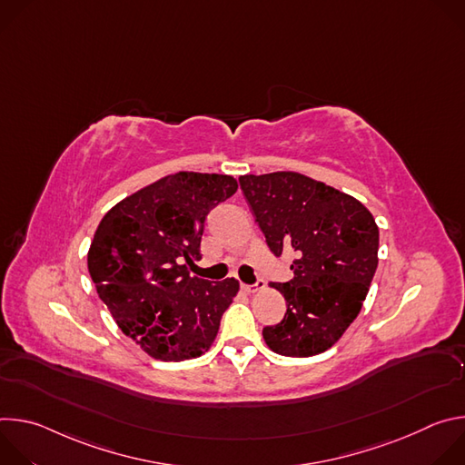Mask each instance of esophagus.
<instances>
[{"mask_svg":"<svg viewBox=\"0 0 465 465\" xmlns=\"http://www.w3.org/2000/svg\"><path fill=\"white\" fill-rule=\"evenodd\" d=\"M241 289L244 291V292H248V294H253V292H259V291H262L264 289V282L262 280H259L257 283H253V285H241Z\"/></svg>","mask_w":465,"mask_h":465,"instance_id":"obj_1","label":"esophagus"}]
</instances>
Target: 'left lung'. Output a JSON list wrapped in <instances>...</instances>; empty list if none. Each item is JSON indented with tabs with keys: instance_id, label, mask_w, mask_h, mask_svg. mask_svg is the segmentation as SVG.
I'll return each instance as SVG.
<instances>
[{
	"instance_id": "left-lung-1",
	"label": "left lung",
	"mask_w": 465,
	"mask_h": 465,
	"mask_svg": "<svg viewBox=\"0 0 465 465\" xmlns=\"http://www.w3.org/2000/svg\"><path fill=\"white\" fill-rule=\"evenodd\" d=\"M241 189L269 248L291 252L292 280L272 283L287 312L262 329L285 357H312L335 346L362 309L377 269L379 228L351 194L294 171L244 174Z\"/></svg>"
}]
</instances>
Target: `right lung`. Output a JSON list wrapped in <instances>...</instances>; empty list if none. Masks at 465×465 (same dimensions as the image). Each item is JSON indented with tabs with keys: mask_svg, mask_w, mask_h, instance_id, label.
Wrapping results in <instances>:
<instances>
[{
	"mask_svg": "<svg viewBox=\"0 0 465 465\" xmlns=\"http://www.w3.org/2000/svg\"><path fill=\"white\" fill-rule=\"evenodd\" d=\"M237 191L228 174L180 171L132 193L99 223L88 271L123 333L165 362L206 353L239 282L189 276L208 213Z\"/></svg>",
	"mask_w": 465,
	"mask_h": 465,
	"instance_id": "1",
	"label": "right lung"
}]
</instances>
